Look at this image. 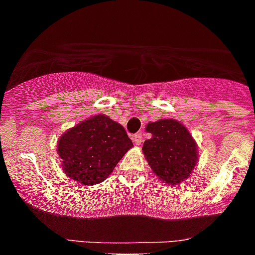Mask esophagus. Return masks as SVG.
<instances>
[{
	"mask_svg": "<svg viewBox=\"0 0 255 255\" xmlns=\"http://www.w3.org/2000/svg\"><path fill=\"white\" fill-rule=\"evenodd\" d=\"M133 142L134 145H141L142 144V134L141 133H136L133 136Z\"/></svg>",
	"mask_w": 255,
	"mask_h": 255,
	"instance_id": "esophagus-1",
	"label": "esophagus"
}]
</instances>
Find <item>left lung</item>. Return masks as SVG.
Segmentation results:
<instances>
[{
    "label": "left lung",
    "mask_w": 255,
    "mask_h": 255,
    "mask_svg": "<svg viewBox=\"0 0 255 255\" xmlns=\"http://www.w3.org/2000/svg\"><path fill=\"white\" fill-rule=\"evenodd\" d=\"M151 137L144 142L145 159L159 177L171 187L188 179L198 162L197 144L183 124L175 119H160L146 126Z\"/></svg>",
    "instance_id": "1"
}]
</instances>
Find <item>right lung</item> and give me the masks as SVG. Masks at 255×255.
Wrapping results in <instances>:
<instances>
[{
  "label": "right lung",
  "mask_w": 255,
  "mask_h": 255,
  "mask_svg": "<svg viewBox=\"0 0 255 255\" xmlns=\"http://www.w3.org/2000/svg\"><path fill=\"white\" fill-rule=\"evenodd\" d=\"M132 146L122 124L98 114L62 134L57 151L65 174L91 187L104 181Z\"/></svg>",
  "instance_id": "right-lung-1"
}]
</instances>
